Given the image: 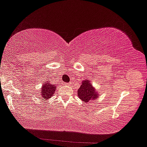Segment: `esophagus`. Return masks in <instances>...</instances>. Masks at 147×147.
<instances>
[{
    "label": "esophagus",
    "instance_id": "34e87169",
    "mask_svg": "<svg viewBox=\"0 0 147 147\" xmlns=\"http://www.w3.org/2000/svg\"><path fill=\"white\" fill-rule=\"evenodd\" d=\"M71 84H72L71 82H69V83H65V86H71Z\"/></svg>",
    "mask_w": 147,
    "mask_h": 147
}]
</instances>
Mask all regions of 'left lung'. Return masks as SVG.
Instances as JSON below:
<instances>
[{
  "instance_id": "8db88e82",
  "label": "left lung",
  "mask_w": 147,
  "mask_h": 147,
  "mask_svg": "<svg viewBox=\"0 0 147 147\" xmlns=\"http://www.w3.org/2000/svg\"><path fill=\"white\" fill-rule=\"evenodd\" d=\"M78 96L82 101L88 102L91 100H94L99 94L96 92L89 80H86L82 82V85L78 90Z\"/></svg>"
}]
</instances>
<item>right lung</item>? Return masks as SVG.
Listing matches in <instances>:
<instances>
[{
  "mask_svg": "<svg viewBox=\"0 0 147 147\" xmlns=\"http://www.w3.org/2000/svg\"><path fill=\"white\" fill-rule=\"evenodd\" d=\"M41 96L43 99H49L51 98L54 93H55L56 89V85H53L50 83V81L47 80V82H45L43 85L42 86L41 88Z\"/></svg>",
  "mask_w": 147,
  "mask_h": 147,
  "instance_id": "add662e5",
  "label": "right lung"
}]
</instances>
